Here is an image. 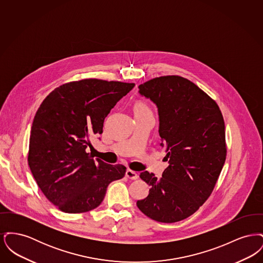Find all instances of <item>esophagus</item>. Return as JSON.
Segmentation results:
<instances>
[{
	"instance_id": "34e87169",
	"label": "esophagus",
	"mask_w": 263,
	"mask_h": 263,
	"mask_svg": "<svg viewBox=\"0 0 263 263\" xmlns=\"http://www.w3.org/2000/svg\"><path fill=\"white\" fill-rule=\"evenodd\" d=\"M126 176L129 178V179H137L138 178V174L136 172H134V171H131V170H127L126 171Z\"/></svg>"
}]
</instances>
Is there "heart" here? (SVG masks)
<instances>
[{
	"label": "heart",
	"instance_id": "1",
	"mask_svg": "<svg viewBox=\"0 0 263 263\" xmlns=\"http://www.w3.org/2000/svg\"><path fill=\"white\" fill-rule=\"evenodd\" d=\"M149 107L145 103H138L135 106V111H149Z\"/></svg>",
	"mask_w": 263,
	"mask_h": 263
}]
</instances>
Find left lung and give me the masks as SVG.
I'll list each match as a JSON object with an SVG mask.
<instances>
[{
    "label": "left lung",
    "instance_id": "8db88e82",
    "mask_svg": "<svg viewBox=\"0 0 263 263\" xmlns=\"http://www.w3.org/2000/svg\"><path fill=\"white\" fill-rule=\"evenodd\" d=\"M138 88L157 105L161 146L168 160L161 178L140 174L151 188L138 208L155 221L178 222L208 199L221 174L227 153L223 115L215 100L179 76L156 78Z\"/></svg>",
    "mask_w": 263,
    "mask_h": 263
}]
</instances>
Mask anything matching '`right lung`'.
I'll list each match as a JSON object with an SVG mask.
<instances>
[{"label": "right lung", "instance_id": "right-lung-1", "mask_svg": "<svg viewBox=\"0 0 263 263\" xmlns=\"http://www.w3.org/2000/svg\"><path fill=\"white\" fill-rule=\"evenodd\" d=\"M135 84L87 79L55 88L42 101L29 138L28 165L38 186L65 213L90 211L126 167L107 164L88 153L102 133L104 118Z\"/></svg>", "mask_w": 263, "mask_h": 263}]
</instances>
